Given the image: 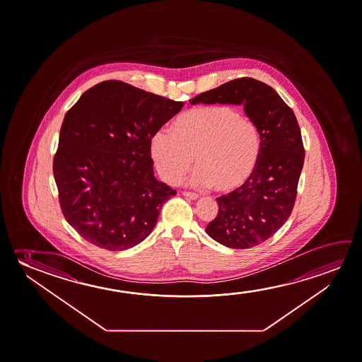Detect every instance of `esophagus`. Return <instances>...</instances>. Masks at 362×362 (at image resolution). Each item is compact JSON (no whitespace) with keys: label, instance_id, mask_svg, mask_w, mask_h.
Wrapping results in <instances>:
<instances>
[{"label":"esophagus","instance_id":"esophagus-1","mask_svg":"<svg viewBox=\"0 0 362 362\" xmlns=\"http://www.w3.org/2000/svg\"><path fill=\"white\" fill-rule=\"evenodd\" d=\"M183 195L184 197H187V198H189L192 201H195V199L199 198V195L192 193V192H183Z\"/></svg>","mask_w":362,"mask_h":362}]
</instances>
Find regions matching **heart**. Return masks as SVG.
Wrapping results in <instances>:
<instances>
[{
    "mask_svg": "<svg viewBox=\"0 0 362 362\" xmlns=\"http://www.w3.org/2000/svg\"><path fill=\"white\" fill-rule=\"evenodd\" d=\"M261 148L255 122L229 105L190 109L173 122V132L158 129L151 140L156 169L168 183H178L194 156V183L219 193L237 189L252 177Z\"/></svg>",
    "mask_w": 362,
    "mask_h": 362,
    "instance_id": "b5f03b06",
    "label": "heart"
}]
</instances>
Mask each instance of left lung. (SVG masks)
Segmentation results:
<instances>
[{"mask_svg": "<svg viewBox=\"0 0 362 362\" xmlns=\"http://www.w3.org/2000/svg\"><path fill=\"white\" fill-rule=\"evenodd\" d=\"M242 105L261 134L256 170L242 187L217 198V217L206 232L218 243L245 250L261 245L288 219L297 195L305 149L295 112L276 90L240 78L197 95L190 104Z\"/></svg>", "mask_w": 362, "mask_h": 362, "instance_id": "1", "label": "left lung"}]
</instances>
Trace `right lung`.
<instances>
[{"mask_svg": "<svg viewBox=\"0 0 362 362\" xmlns=\"http://www.w3.org/2000/svg\"><path fill=\"white\" fill-rule=\"evenodd\" d=\"M183 105L109 80L66 112L54 177L62 214L83 240L124 250L151 233L164 202L177 194L154 177L151 136Z\"/></svg>", "mask_w": 362, "mask_h": 362, "instance_id": "1", "label": "right lung"}]
</instances>
